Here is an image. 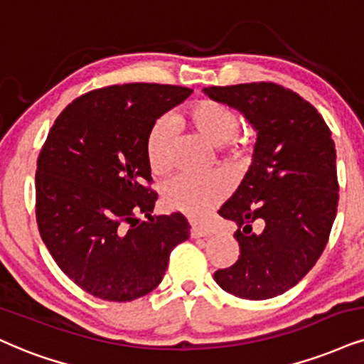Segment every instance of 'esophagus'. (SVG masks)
Masks as SVG:
<instances>
[{
  "mask_svg": "<svg viewBox=\"0 0 364 364\" xmlns=\"http://www.w3.org/2000/svg\"><path fill=\"white\" fill-rule=\"evenodd\" d=\"M210 230L204 226H199V224H192L191 226V236L192 237H204V236H210Z\"/></svg>",
  "mask_w": 364,
  "mask_h": 364,
  "instance_id": "1",
  "label": "esophagus"
}]
</instances>
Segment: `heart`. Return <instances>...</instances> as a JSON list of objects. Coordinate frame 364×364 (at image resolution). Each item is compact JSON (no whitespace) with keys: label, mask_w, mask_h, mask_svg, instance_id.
I'll use <instances>...</instances> for the list:
<instances>
[{"label":"heart","mask_w":364,"mask_h":364,"mask_svg":"<svg viewBox=\"0 0 364 364\" xmlns=\"http://www.w3.org/2000/svg\"><path fill=\"white\" fill-rule=\"evenodd\" d=\"M182 121L197 134L218 146L224 161L240 165L253 148L250 136L240 133L241 118L235 107L216 100H199L183 109ZM175 128L167 118L156 119L146 134L145 151L151 172L167 173L173 160ZM230 183L219 173L194 177L177 175L165 183V208L192 219H203L226 197Z\"/></svg>","instance_id":"heart-1"}]
</instances>
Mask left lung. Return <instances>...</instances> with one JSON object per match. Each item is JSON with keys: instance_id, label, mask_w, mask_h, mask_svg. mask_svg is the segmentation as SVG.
Instances as JSON below:
<instances>
[{"instance_id": "obj_1", "label": "left lung", "mask_w": 364, "mask_h": 364, "mask_svg": "<svg viewBox=\"0 0 364 364\" xmlns=\"http://www.w3.org/2000/svg\"><path fill=\"white\" fill-rule=\"evenodd\" d=\"M204 91L240 109L258 132L250 170L219 209L237 224L240 257L214 280L240 299L277 297L307 275L329 241L339 200L331 129L311 102L280 84Z\"/></svg>"}]
</instances>
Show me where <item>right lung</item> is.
<instances>
[{
	"mask_svg": "<svg viewBox=\"0 0 364 364\" xmlns=\"http://www.w3.org/2000/svg\"><path fill=\"white\" fill-rule=\"evenodd\" d=\"M191 94L172 84H116L82 94L53 121L37 160L35 216L58 268L94 297L129 302L150 294L189 237L181 213L151 216L145 141Z\"/></svg>",
	"mask_w": 364,
	"mask_h": 364,
	"instance_id": "1",
	"label": "right lung"
}]
</instances>
